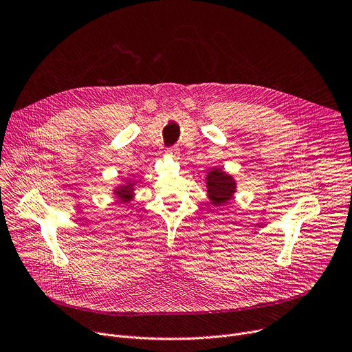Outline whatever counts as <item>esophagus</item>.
Listing matches in <instances>:
<instances>
[{"mask_svg": "<svg viewBox=\"0 0 352 352\" xmlns=\"http://www.w3.org/2000/svg\"><path fill=\"white\" fill-rule=\"evenodd\" d=\"M166 154H168L170 157H173L174 160L179 158V150H178V148H175V146L168 148V150H166Z\"/></svg>", "mask_w": 352, "mask_h": 352, "instance_id": "obj_1", "label": "esophagus"}]
</instances>
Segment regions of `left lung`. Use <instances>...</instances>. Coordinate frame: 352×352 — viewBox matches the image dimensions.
Here are the masks:
<instances>
[{
    "instance_id": "1",
    "label": "left lung",
    "mask_w": 352,
    "mask_h": 352,
    "mask_svg": "<svg viewBox=\"0 0 352 352\" xmlns=\"http://www.w3.org/2000/svg\"><path fill=\"white\" fill-rule=\"evenodd\" d=\"M236 190V182L232 175L223 170L214 168L207 174V192L212 206H224L232 198Z\"/></svg>"
}]
</instances>
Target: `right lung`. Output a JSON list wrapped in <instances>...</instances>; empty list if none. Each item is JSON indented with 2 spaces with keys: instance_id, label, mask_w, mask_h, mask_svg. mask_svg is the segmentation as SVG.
<instances>
[{
  "instance_id": "add662e5",
  "label": "right lung",
  "mask_w": 352,
  "mask_h": 352,
  "mask_svg": "<svg viewBox=\"0 0 352 352\" xmlns=\"http://www.w3.org/2000/svg\"><path fill=\"white\" fill-rule=\"evenodd\" d=\"M134 186H135V182L126 181L125 186H120L118 188L114 190V194L117 195V198L121 202H129L134 197Z\"/></svg>"
}]
</instances>
